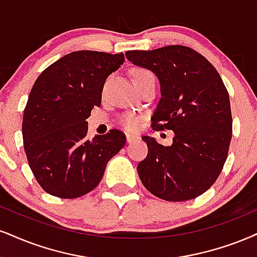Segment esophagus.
Wrapping results in <instances>:
<instances>
[{
	"label": "esophagus",
	"mask_w": 257,
	"mask_h": 257,
	"mask_svg": "<svg viewBox=\"0 0 257 257\" xmlns=\"http://www.w3.org/2000/svg\"><path fill=\"white\" fill-rule=\"evenodd\" d=\"M139 137L138 136H135V135H127L126 136V141H127V143H134V142L138 141Z\"/></svg>",
	"instance_id": "obj_1"
}]
</instances>
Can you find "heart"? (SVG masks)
Instances as JSON below:
<instances>
[{
  "mask_svg": "<svg viewBox=\"0 0 257 257\" xmlns=\"http://www.w3.org/2000/svg\"><path fill=\"white\" fill-rule=\"evenodd\" d=\"M149 77H154L153 72L147 70V69H142V68H138V69H135L134 71H132V80H134V83L135 84H138L141 83V82H143L144 80H147ZM142 116L137 115V114L135 113H127V114H123V115L120 118V123L125 127L127 131H137V130L141 127L142 125Z\"/></svg>",
  "mask_w": 257,
  "mask_h": 257,
  "instance_id": "1",
  "label": "heart"
}]
</instances>
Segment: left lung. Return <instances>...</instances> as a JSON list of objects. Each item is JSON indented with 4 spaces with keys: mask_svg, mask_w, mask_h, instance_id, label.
I'll list each match as a JSON object with an SVG mask.
<instances>
[{
    "mask_svg": "<svg viewBox=\"0 0 257 257\" xmlns=\"http://www.w3.org/2000/svg\"><path fill=\"white\" fill-rule=\"evenodd\" d=\"M126 57L158 77L162 97L153 128L175 135L170 147L144 136L148 156L137 167L142 182L167 201L201 195L221 173L232 137L229 93L220 75L204 56L182 45L135 50Z\"/></svg>",
    "mask_w": 257,
    "mask_h": 257,
    "instance_id": "left-lung-1",
    "label": "left lung"
}]
</instances>
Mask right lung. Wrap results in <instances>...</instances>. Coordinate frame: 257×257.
<instances>
[{
  "mask_svg": "<svg viewBox=\"0 0 257 257\" xmlns=\"http://www.w3.org/2000/svg\"><path fill=\"white\" fill-rule=\"evenodd\" d=\"M125 61L123 53L76 51L38 76L22 119L24 149L34 177L49 194L82 196L99 185L107 163L121 150L119 130L87 139L94 106L101 104L106 78Z\"/></svg>",
  "mask_w": 257,
  "mask_h": 257,
  "instance_id": "add662e5",
  "label": "right lung"
}]
</instances>
